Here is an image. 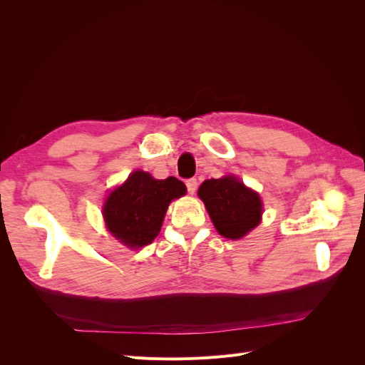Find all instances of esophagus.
<instances>
[{
  "instance_id": "esophagus-1",
  "label": "esophagus",
  "mask_w": 365,
  "mask_h": 365,
  "mask_svg": "<svg viewBox=\"0 0 365 365\" xmlns=\"http://www.w3.org/2000/svg\"><path fill=\"white\" fill-rule=\"evenodd\" d=\"M185 185H187V192L193 195V193L196 192L197 181H196V178H190V180H187V181H185Z\"/></svg>"
}]
</instances>
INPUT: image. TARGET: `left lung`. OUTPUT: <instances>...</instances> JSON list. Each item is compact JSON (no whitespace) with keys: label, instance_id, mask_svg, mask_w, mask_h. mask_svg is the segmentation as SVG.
I'll list each match as a JSON object with an SVG mask.
<instances>
[{"label":"left lung","instance_id":"obj_1","mask_svg":"<svg viewBox=\"0 0 365 365\" xmlns=\"http://www.w3.org/2000/svg\"><path fill=\"white\" fill-rule=\"evenodd\" d=\"M219 235L240 239L257 227L262 216V201L235 176L207 180L197 190Z\"/></svg>","mask_w":365,"mask_h":365}]
</instances>
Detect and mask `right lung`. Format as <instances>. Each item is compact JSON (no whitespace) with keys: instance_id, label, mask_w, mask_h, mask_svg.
I'll list each match as a JSON object with an SVG mask.
<instances>
[{"instance_id":"right-lung-1","label":"right lung","mask_w":365,"mask_h":365,"mask_svg":"<svg viewBox=\"0 0 365 365\" xmlns=\"http://www.w3.org/2000/svg\"><path fill=\"white\" fill-rule=\"evenodd\" d=\"M182 195L185 185L175 176L155 180L141 170L130 173L108 196L103 207L108 230L129 248L145 247L158 236L170 201Z\"/></svg>"}]
</instances>
